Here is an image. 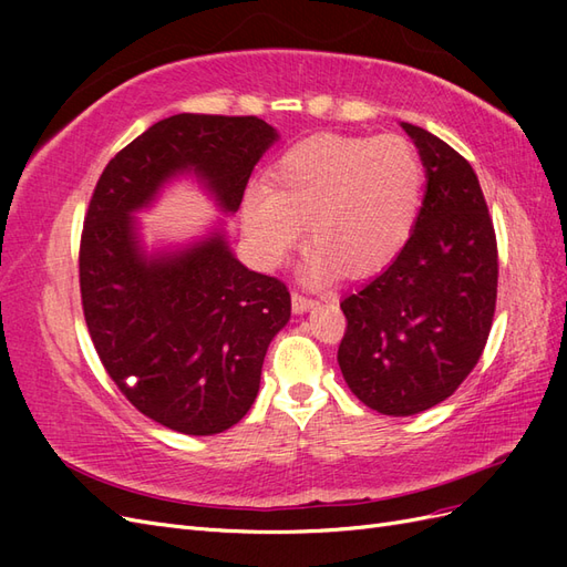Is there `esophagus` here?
Segmentation results:
<instances>
[{"instance_id":"esophagus-1","label":"esophagus","mask_w":567,"mask_h":567,"mask_svg":"<svg viewBox=\"0 0 567 567\" xmlns=\"http://www.w3.org/2000/svg\"><path fill=\"white\" fill-rule=\"evenodd\" d=\"M290 302H293V312H296V315H305V312H310L312 307L317 305V300L307 298V296H302V293H293V296H290Z\"/></svg>"}]
</instances>
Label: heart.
Here are the masks:
<instances>
[{"label": "heart", "instance_id": "obj_1", "mask_svg": "<svg viewBox=\"0 0 567 567\" xmlns=\"http://www.w3.org/2000/svg\"><path fill=\"white\" fill-rule=\"evenodd\" d=\"M421 196L423 165L404 136L315 134L284 153L271 184L246 188L241 219L265 267L284 265L310 221L302 277L329 284L342 269L367 277L390 265L414 231Z\"/></svg>", "mask_w": 567, "mask_h": 567}]
</instances>
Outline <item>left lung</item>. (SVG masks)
<instances>
[{
	"mask_svg": "<svg viewBox=\"0 0 567 567\" xmlns=\"http://www.w3.org/2000/svg\"><path fill=\"white\" fill-rule=\"evenodd\" d=\"M425 194L409 241L388 269L342 298L348 331L338 364L348 388L385 416L447 400L473 371L492 329L496 238L471 163L423 127Z\"/></svg>",
	"mask_w": 567,
	"mask_h": 567,
	"instance_id": "1",
	"label": "left lung"
}]
</instances>
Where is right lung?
Masks as SVG:
<instances>
[{
    "label": "right lung",
    "instance_id": "right-lung-1",
    "mask_svg": "<svg viewBox=\"0 0 567 567\" xmlns=\"http://www.w3.org/2000/svg\"><path fill=\"white\" fill-rule=\"evenodd\" d=\"M277 140L255 115L179 113L136 136L96 182L80 244L84 321L120 392L169 431L215 435L248 414L290 293L238 262L225 219L194 241L148 250L136 215L179 179L234 215Z\"/></svg>",
    "mask_w": 567,
    "mask_h": 567
}]
</instances>
